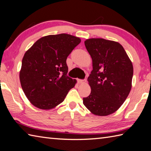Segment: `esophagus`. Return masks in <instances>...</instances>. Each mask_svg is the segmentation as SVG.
<instances>
[{
  "label": "esophagus",
  "instance_id": "esophagus-1",
  "mask_svg": "<svg viewBox=\"0 0 151 151\" xmlns=\"http://www.w3.org/2000/svg\"><path fill=\"white\" fill-rule=\"evenodd\" d=\"M77 81L78 83H84L86 81V80H85V79H84V80H83V79H77Z\"/></svg>",
  "mask_w": 151,
  "mask_h": 151
}]
</instances>
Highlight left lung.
Returning a JSON list of instances; mask_svg holds the SVG:
<instances>
[{
  "label": "left lung",
  "instance_id": "obj_1",
  "mask_svg": "<svg viewBox=\"0 0 151 151\" xmlns=\"http://www.w3.org/2000/svg\"><path fill=\"white\" fill-rule=\"evenodd\" d=\"M92 57L93 69L88 78L91 88L83 104L93 114L106 116L117 111L129 94L132 63L118 42L102 38L84 42Z\"/></svg>",
  "mask_w": 151,
  "mask_h": 151
}]
</instances>
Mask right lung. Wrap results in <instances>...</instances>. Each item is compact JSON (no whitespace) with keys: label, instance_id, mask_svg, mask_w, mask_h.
Returning <instances> with one entry per match:
<instances>
[{"label":"right lung","instance_id":"1","mask_svg":"<svg viewBox=\"0 0 151 151\" xmlns=\"http://www.w3.org/2000/svg\"><path fill=\"white\" fill-rule=\"evenodd\" d=\"M81 42L69 34L49 35L38 40L24 54L20 71L21 86L36 108H55L75 86L76 81L67 76L66 61Z\"/></svg>","mask_w":151,"mask_h":151}]
</instances>
